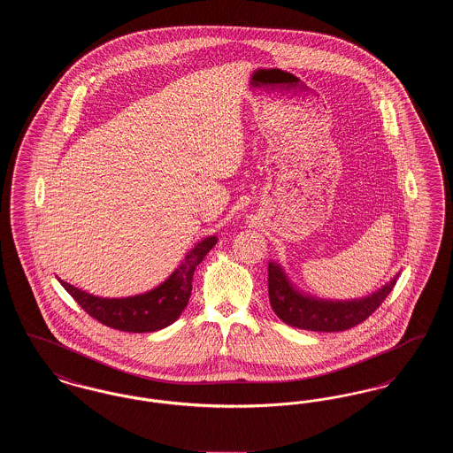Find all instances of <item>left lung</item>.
Masks as SVG:
<instances>
[{
  "instance_id": "1",
  "label": "left lung",
  "mask_w": 453,
  "mask_h": 453,
  "mask_svg": "<svg viewBox=\"0 0 453 453\" xmlns=\"http://www.w3.org/2000/svg\"><path fill=\"white\" fill-rule=\"evenodd\" d=\"M395 275L388 285L373 292L365 299L355 301H324L314 299L299 292L292 281L287 279L285 272L279 263H268V296L270 305L275 314L285 324H290L307 331H323L334 333L345 331L357 324L364 323L372 316L379 305L386 301L390 290L394 288Z\"/></svg>"
}]
</instances>
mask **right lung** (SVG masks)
<instances>
[{
  "mask_svg": "<svg viewBox=\"0 0 453 453\" xmlns=\"http://www.w3.org/2000/svg\"><path fill=\"white\" fill-rule=\"evenodd\" d=\"M216 236L202 239L159 287L132 297H96L67 281L61 279L58 280L61 281L69 296L96 321L119 331L151 333L170 326L180 318L192 294L195 268L216 246Z\"/></svg>",
  "mask_w": 453,
  "mask_h": 453,
  "instance_id": "1",
  "label": "right lung"
}]
</instances>
